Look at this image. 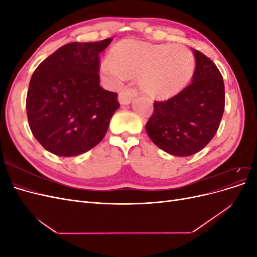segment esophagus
<instances>
[{
	"instance_id": "34e87169",
	"label": "esophagus",
	"mask_w": 257,
	"mask_h": 257,
	"mask_svg": "<svg viewBox=\"0 0 257 257\" xmlns=\"http://www.w3.org/2000/svg\"><path fill=\"white\" fill-rule=\"evenodd\" d=\"M137 95V90L134 88H125L119 93V103L121 105H128Z\"/></svg>"
}]
</instances>
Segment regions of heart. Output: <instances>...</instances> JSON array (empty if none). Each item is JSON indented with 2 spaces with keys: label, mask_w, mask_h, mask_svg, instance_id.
Instances as JSON below:
<instances>
[{
  "label": "heart",
  "mask_w": 257,
  "mask_h": 257,
  "mask_svg": "<svg viewBox=\"0 0 257 257\" xmlns=\"http://www.w3.org/2000/svg\"><path fill=\"white\" fill-rule=\"evenodd\" d=\"M196 69L192 51L172 44H151L135 40L119 43L110 59L102 63L103 73L118 83L126 75L138 76L141 89L154 99L165 100L181 93Z\"/></svg>",
  "instance_id": "b5f03b06"
}]
</instances>
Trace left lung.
Listing matches in <instances>:
<instances>
[{
	"label": "left lung",
	"mask_w": 257,
	"mask_h": 257,
	"mask_svg": "<svg viewBox=\"0 0 257 257\" xmlns=\"http://www.w3.org/2000/svg\"><path fill=\"white\" fill-rule=\"evenodd\" d=\"M196 69L192 83L175 97L154 102L147 134L160 149L177 157L195 154L215 135L224 112V81L219 68L193 50Z\"/></svg>",
	"instance_id": "8db88e82"
}]
</instances>
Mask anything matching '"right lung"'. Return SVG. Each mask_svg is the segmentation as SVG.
I'll return each instance as SVG.
<instances>
[{
  "instance_id": "obj_1",
  "label": "right lung",
  "mask_w": 257,
  "mask_h": 257,
  "mask_svg": "<svg viewBox=\"0 0 257 257\" xmlns=\"http://www.w3.org/2000/svg\"><path fill=\"white\" fill-rule=\"evenodd\" d=\"M112 38L62 46L37 66L30 80L27 114L46 150L75 157L102 142L118 94L99 85V53Z\"/></svg>"
}]
</instances>
